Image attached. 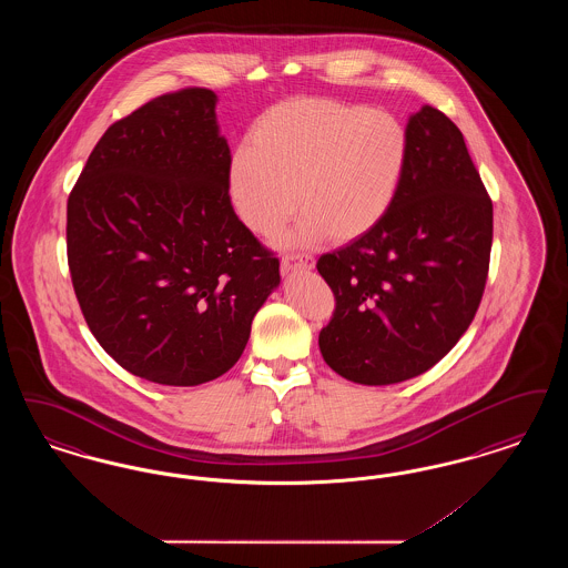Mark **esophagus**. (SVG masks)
Wrapping results in <instances>:
<instances>
[{
    "instance_id": "1",
    "label": "esophagus",
    "mask_w": 568,
    "mask_h": 568,
    "mask_svg": "<svg viewBox=\"0 0 568 568\" xmlns=\"http://www.w3.org/2000/svg\"><path fill=\"white\" fill-rule=\"evenodd\" d=\"M313 266H315V257L308 253H285L281 260V268L285 272L297 271V268L306 271Z\"/></svg>"
}]
</instances>
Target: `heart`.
<instances>
[{
    "label": "heart",
    "instance_id": "obj_1",
    "mask_svg": "<svg viewBox=\"0 0 568 568\" xmlns=\"http://www.w3.org/2000/svg\"><path fill=\"white\" fill-rule=\"evenodd\" d=\"M408 163L403 123L381 110L332 98H296L264 112L248 146L234 153L230 195L244 225L262 236L297 209L302 239L349 243L394 206Z\"/></svg>",
    "mask_w": 568,
    "mask_h": 568
}]
</instances>
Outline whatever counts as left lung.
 Here are the masks:
<instances>
[{"label":"left lung","mask_w":568,"mask_h":568,"mask_svg":"<svg viewBox=\"0 0 568 568\" xmlns=\"http://www.w3.org/2000/svg\"><path fill=\"white\" fill-rule=\"evenodd\" d=\"M406 135L408 163L389 213L317 260L336 302L320 349L334 373L362 385L433 368L486 290L494 213L464 135L433 106L408 119Z\"/></svg>","instance_id":"8db88e82"}]
</instances>
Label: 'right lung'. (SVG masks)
I'll use <instances>...</instances> for the list:
<instances>
[{
  "instance_id": "right-lung-1",
  "label": "right lung",
  "mask_w": 568,
  "mask_h": 568,
  "mask_svg": "<svg viewBox=\"0 0 568 568\" xmlns=\"http://www.w3.org/2000/svg\"><path fill=\"white\" fill-rule=\"evenodd\" d=\"M216 95L185 87L114 121L68 197L82 317L135 377L200 385L227 373L278 285V257L234 213Z\"/></svg>"
}]
</instances>
